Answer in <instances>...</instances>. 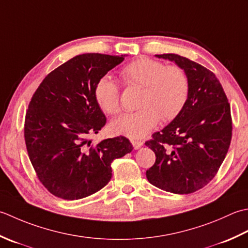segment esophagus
<instances>
[{
    "label": "esophagus",
    "mask_w": 248,
    "mask_h": 248,
    "mask_svg": "<svg viewBox=\"0 0 248 248\" xmlns=\"http://www.w3.org/2000/svg\"><path fill=\"white\" fill-rule=\"evenodd\" d=\"M130 142H131V144H133L135 150H138L143 145V141H141V140H131Z\"/></svg>",
    "instance_id": "obj_1"
}]
</instances>
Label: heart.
<instances>
[{"label":"heart","mask_w":248,"mask_h":248,"mask_svg":"<svg viewBox=\"0 0 248 248\" xmlns=\"http://www.w3.org/2000/svg\"><path fill=\"white\" fill-rule=\"evenodd\" d=\"M120 76L125 84L142 87V92L139 110L122 114L111 122L110 130L115 135L142 138L157 125L160 118L164 122L174 120L187 103L189 78L176 65L166 66L159 61L142 58L124 66ZM95 98L106 113L120 112V88L110 76H104L96 83Z\"/></svg>","instance_id":"heart-1"}]
</instances>
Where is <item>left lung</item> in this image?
<instances>
[{
	"mask_svg": "<svg viewBox=\"0 0 248 248\" xmlns=\"http://www.w3.org/2000/svg\"><path fill=\"white\" fill-rule=\"evenodd\" d=\"M156 57L183 68L190 91L182 112L145 142L156 156L155 164L146 170V179L169 193L191 194L213 180L228 152L230 104L219 80L208 68L178 54Z\"/></svg>",
	"mask_w": 248,
	"mask_h": 248,
	"instance_id": "8db88e82",
	"label": "left lung"
}]
</instances>
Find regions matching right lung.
I'll return each instance as SVG.
<instances>
[{"label": "right lung", "instance_id": "right-lung-1", "mask_svg": "<svg viewBox=\"0 0 248 248\" xmlns=\"http://www.w3.org/2000/svg\"><path fill=\"white\" fill-rule=\"evenodd\" d=\"M125 55H76L46 76L25 113L24 140L38 180L52 195L78 200L108 184L111 163L133 151L129 140L90 137L107 120L95 98V85Z\"/></svg>", "mask_w": 248, "mask_h": 248}]
</instances>
